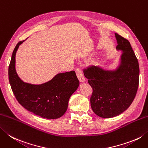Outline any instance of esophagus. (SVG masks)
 <instances>
[{
	"instance_id": "esophagus-1",
	"label": "esophagus",
	"mask_w": 148,
	"mask_h": 148,
	"mask_svg": "<svg viewBox=\"0 0 148 148\" xmlns=\"http://www.w3.org/2000/svg\"><path fill=\"white\" fill-rule=\"evenodd\" d=\"M76 75H77V77L78 78V79H79V82L81 83H83L85 82V77H84V76L83 74H82V72H81V71L79 70V69H76Z\"/></svg>"
}]
</instances>
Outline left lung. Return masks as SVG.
I'll return each instance as SVG.
<instances>
[{
    "label": "left lung",
    "instance_id": "8db88e82",
    "mask_svg": "<svg viewBox=\"0 0 148 148\" xmlns=\"http://www.w3.org/2000/svg\"><path fill=\"white\" fill-rule=\"evenodd\" d=\"M121 53L114 69L91 66L84 71L92 88L90 105L95 114L102 118L116 117L131 105L137 94L139 81V66L128 40L115 33Z\"/></svg>",
    "mask_w": 148,
    "mask_h": 148
}]
</instances>
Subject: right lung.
Wrapping results in <instances>:
<instances>
[{
	"instance_id": "add662e5",
	"label": "right lung",
	"mask_w": 148,
	"mask_h": 148,
	"mask_svg": "<svg viewBox=\"0 0 148 148\" xmlns=\"http://www.w3.org/2000/svg\"><path fill=\"white\" fill-rule=\"evenodd\" d=\"M20 42L13 52L8 69L9 81L16 100L24 108L48 119L60 118L66 112L71 95L79 85L74 71L59 73L44 83L34 85L23 82L16 73L15 56Z\"/></svg>"
}]
</instances>
